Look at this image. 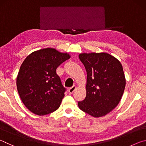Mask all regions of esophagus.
I'll return each instance as SVG.
<instances>
[{"label":"esophagus","mask_w":146,"mask_h":146,"mask_svg":"<svg viewBox=\"0 0 146 146\" xmlns=\"http://www.w3.org/2000/svg\"><path fill=\"white\" fill-rule=\"evenodd\" d=\"M75 90H76V86H73L71 88L68 89V92H69V93L72 94L74 92V91H75Z\"/></svg>","instance_id":"1"}]
</instances>
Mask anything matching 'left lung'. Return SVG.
<instances>
[{"mask_svg":"<svg viewBox=\"0 0 146 146\" xmlns=\"http://www.w3.org/2000/svg\"><path fill=\"white\" fill-rule=\"evenodd\" d=\"M87 72L86 96L78 106L93 117H100L117 107L122 98L125 78L120 61L107 53H80Z\"/></svg>","mask_w":146,"mask_h":146,"instance_id":"obj_1","label":"left lung"}]
</instances>
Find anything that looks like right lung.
Instances as JSON below:
<instances>
[{"mask_svg":"<svg viewBox=\"0 0 146 146\" xmlns=\"http://www.w3.org/2000/svg\"><path fill=\"white\" fill-rule=\"evenodd\" d=\"M70 56L48 48L29 54L22 64L17 77V90L24 104L34 114L46 115L60 107L66 88L56 70Z\"/></svg>","mask_w":146,"mask_h":146,"instance_id":"right-lung-1","label":"right lung"}]
</instances>
